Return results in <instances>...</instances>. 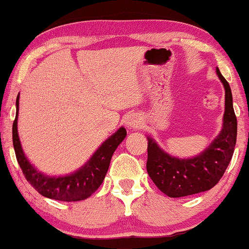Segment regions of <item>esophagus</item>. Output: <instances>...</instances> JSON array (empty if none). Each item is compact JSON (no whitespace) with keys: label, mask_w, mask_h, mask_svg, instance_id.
I'll use <instances>...</instances> for the list:
<instances>
[{"label":"esophagus","mask_w":249,"mask_h":249,"mask_svg":"<svg viewBox=\"0 0 249 249\" xmlns=\"http://www.w3.org/2000/svg\"><path fill=\"white\" fill-rule=\"evenodd\" d=\"M126 125L130 128H137L139 127L140 125V119L139 117H137L135 115H132L130 116V117H127L126 119Z\"/></svg>","instance_id":"34e87169"}]
</instances>
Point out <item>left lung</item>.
Here are the masks:
<instances>
[{"label":"left lung","instance_id":"left-lung-1","mask_svg":"<svg viewBox=\"0 0 249 249\" xmlns=\"http://www.w3.org/2000/svg\"><path fill=\"white\" fill-rule=\"evenodd\" d=\"M216 72L225 88V111L221 133L207 149L192 159H178L162 150L152 138H147L148 175L159 190L170 197L187 196L213 188L223 177L233 155L237 117L231 88L218 68Z\"/></svg>","mask_w":249,"mask_h":249}]
</instances>
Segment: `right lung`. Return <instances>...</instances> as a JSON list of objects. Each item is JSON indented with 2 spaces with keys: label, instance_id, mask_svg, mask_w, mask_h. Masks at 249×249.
Segmentation results:
<instances>
[{
  "label": "right lung",
  "instance_id": "add662e5",
  "mask_svg": "<svg viewBox=\"0 0 249 249\" xmlns=\"http://www.w3.org/2000/svg\"><path fill=\"white\" fill-rule=\"evenodd\" d=\"M18 106H19V95L17 96V101H16V118L14 125H12V142H14L18 164H19L26 180L41 195L48 197V199L71 202V201H80L89 197L97 188L101 186L109 169L112 154L126 137V130L124 127L119 128L116 133L108 138L100 146L86 164L81 166L73 174L64 176V177H50V176L37 171L28 162L27 157L25 156L23 149H21L17 131Z\"/></svg>",
  "mask_w": 249,
  "mask_h": 249
}]
</instances>
